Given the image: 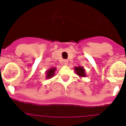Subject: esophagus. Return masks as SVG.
Instances as JSON below:
<instances>
[{"label": "esophagus", "mask_w": 126, "mask_h": 126, "mask_svg": "<svg viewBox=\"0 0 126 126\" xmlns=\"http://www.w3.org/2000/svg\"><path fill=\"white\" fill-rule=\"evenodd\" d=\"M63 63L65 64V65H67V64H68V60H63Z\"/></svg>", "instance_id": "esophagus-1"}]
</instances>
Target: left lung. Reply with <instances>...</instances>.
Returning <instances> with one entry per match:
<instances>
[{"label": "left lung", "instance_id": "8db88e82", "mask_svg": "<svg viewBox=\"0 0 126 126\" xmlns=\"http://www.w3.org/2000/svg\"><path fill=\"white\" fill-rule=\"evenodd\" d=\"M74 70L75 71H76V74H77L78 76H81V77H85V76H86V74L84 72V69L83 67H81V66L75 67Z\"/></svg>", "mask_w": 126, "mask_h": 126}]
</instances>
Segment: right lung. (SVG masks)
<instances>
[{"label":"right lung","mask_w":126,"mask_h":126,"mask_svg":"<svg viewBox=\"0 0 126 126\" xmlns=\"http://www.w3.org/2000/svg\"><path fill=\"white\" fill-rule=\"evenodd\" d=\"M55 70H56V68H51L48 70V71L47 72V77L46 78L49 79V78H52L54 75Z\"/></svg>","instance_id":"1"}]
</instances>
